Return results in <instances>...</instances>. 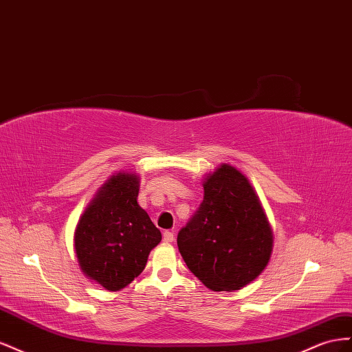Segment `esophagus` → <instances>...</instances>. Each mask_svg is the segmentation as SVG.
I'll use <instances>...</instances> for the list:
<instances>
[{"label":"esophagus","mask_w":352,"mask_h":352,"mask_svg":"<svg viewBox=\"0 0 352 352\" xmlns=\"http://www.w3.org/2000/svg\"><path fill=\"white\" fill-rule=\"evenodd\" d=\"M174 232H169V230H166V232L164 233V242L165 243H173L174 242Z\"/></svg>","instance_id":"1"}]
</instances>
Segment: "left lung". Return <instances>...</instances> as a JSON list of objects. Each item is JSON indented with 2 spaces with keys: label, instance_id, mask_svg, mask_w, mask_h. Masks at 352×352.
<instances>
[{
  "label": "left lung",
  "instance_id": "obj_1",
  "mask_svg": "<svg viewBox=\"0 0 352 352\" xmlns=\"http://www.w3.org/2000/svg\"><path fill=\"white\" fill-rule=\"evenodd\" d=\"M204 202L179 230L178 250L208 289L239 290L267 267L273 232L249 179L223 164L204 182Z\"/></svg>",
  "mask_w": 352,
  "mask_h": 352
}]
</instances>
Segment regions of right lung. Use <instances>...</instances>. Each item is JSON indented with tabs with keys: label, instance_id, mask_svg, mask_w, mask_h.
Listing matches in <instances>:
<instances>
[{
	"label": "right lung",
	"instance_id": "obj_1",
	"mask_svg": "<svg viewBox=\"0 0 352 352\" xmlns=\"http://www.w3.org/2000/svg\"><path fill=\"white\" fill-rule=\"evenodd\" d=\"M140 178L119 173L100 187L79 218L75 252L82 273L110 292L142 274L162 234L138 205Z\"/></svg>",
	"mask_w": 352,
	"mask_h": 352
}]
</instances>
